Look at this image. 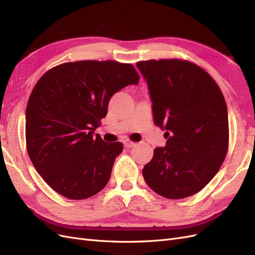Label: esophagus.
Here are the masks:
<instances>
[{
    "instance_id": "1",
    "label": "esophagus",
    "mask_w": 255,
    "mask_h": 255,
    "mask_svg": "<svg viewBox=\"0 0 255 255\" xmlns=\"http://www.w3.org/2000/svg\"><path fill=\"white\" fill-rule=\"evenodd\" d=\"M123 144H125L126 148H133V146H135V145H136V142H134V141H130V140L127 139V140L123 141Z\"/></svg>"
}]
</instances>
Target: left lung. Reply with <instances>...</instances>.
Here are the masks:
<instances>
[{
    "mask_svg": "<svg viewBox=\"0 0 255 255\" xmlns=\"http://www.w3.org/2000/svg\"><path fill=\"white\" fill-rule=\"evenodd\" d=\"M148 84L155 125L166 129L142 169L148 186L167 199L197 194L212 181L229 148L225 97L212 76L183 59L136 63Z\"/></svg>",
    "mask_w": 255,
    "mask_h": 255,
    "instance_id": "1",
    "label": "left lung"
}]
</instances>
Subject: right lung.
<instances>
[{
	"instance_id": "add662e5",
	"label": "right lung",
	"mask_w": 255,
	"mask_h": 255,
	"mask_svg": "<svg viewBox=\"0 0 255 255\" xmlns=\"http://www.w3.org/2000/svg\"><path fill=\"white\" fill-rule=\"evenodd\" d=\"M133 65L114 60L70 61L50 69L26 106L28 156L51 188L68 199L97 195L110 181L121 142L94 135L116 92L138 84Z\"/></svg>"
}]
</instances>
